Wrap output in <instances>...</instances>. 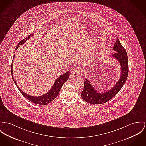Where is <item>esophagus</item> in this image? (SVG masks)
<instances>
[{"label":"esophagus","mask_w":146,"mask_h":146,"mask_svg":"<svg viewBox=\"0 0 146 146\" xmlns=\"http://www.w3.org/2000/svg\"><path fill=\"white\" fill-rule=\"evenodd\" d=\"M79 75V71L78 70H74V71L72 73V76L73 77H77Z\"/></svg>","instance_id":"34e87169"}]
</instances>
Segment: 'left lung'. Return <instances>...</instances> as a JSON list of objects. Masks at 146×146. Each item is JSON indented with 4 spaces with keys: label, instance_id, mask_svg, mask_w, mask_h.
<instances>
[{
    "label": "left lung",
    "instance_id": "left-lung-1",
    "mask_svg": "<svg viewBox=\"0 0 146 146\" xmlns=\"http://www.w3.org/2000/svg\"><path fill=\"white\" fill-rule=\"evenodd\" d=\"M113 49L116 53L113 54L112 56L119 62L121 69L119 79L113 87L104 93L97 92L91 85L90 80L86 79L84 82V88L81 93V97L87 103L92 104H100L107 102L118 93L127 80L128 74V56L118 39L114 44Z\"/></svg>",
    "mask_w": 146,
    "mask_h": 146
}]
</instances>
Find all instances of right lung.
<instances>
[{
    "instance_id": "obj_1",
    "label": "right lung",
    "mask_w": 146,
    "mask_h": 146,
    "mask_svg": "<svg viewBox=\"0 0 146 146\" xmlns=\"http://www.w3.org/2000/svg\"><path fill=\"white\" fill-rule=\"evenodd\" d=\"M33 34H31L30 35H29L28 37H27L26 38L23 39L22 40H21L18 44L15 50L17 49L19 46H20L21 45H23L27 40H29L30 39L31 37H32L33 36ZM15 56V53L14 54L13 56V59L12 60V63L11 65V76H12V79L15 83V84L16 85L17 87L18 88V89L20 91V92L22 93L23 96L25 97L28 100H29L31 102H32V103H33L34 104H40V105H46L48 104H49V103H50L51 102L53 101L56 97L58 96L59 91L61 89L62 86L63 85V84L67 82L69 77V72H67L66 73L63 74V75H61L59 77H58L56 79V80L55 81L53 86H52V88L50 90L47 92L46 93H45L44 94H43V96H39V97H35V96H31L29 94H27V93H25V92H23L22 90H21V88H19V87L18 86L17 83L15 81V79H14L13 77V62L14 60V58Z\"/></svg>"
}]
</instances>
